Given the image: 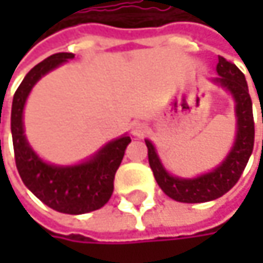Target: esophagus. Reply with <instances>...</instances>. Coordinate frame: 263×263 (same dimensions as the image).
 Here are the masks:
<instances>
[{
	"instance_id": "obj_1",
	"label": "esophagus",
	"mask_w": 263,
	"mask_h": 263,
	"mask_svg": "<svg viewBox=\"0 0 263 263\" xmlns=\"http://www.w3.org/2000/svg\"><path fill=\"white\" fill-rule=\"evenodd\" d=\"M146 132H147V126H146L144 123H141V122H135V123L132 125V134H134V135H137V137H143Z\"/></svg>"
}]
</instances>
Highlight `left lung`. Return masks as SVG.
<instances>
[{
    "label": "left lung",
    "instance_id": "left-lung-1",
    "mask_svg": "<svg viewBox=\"0 0 263 263\" xmlns=\"http://www.w3.org/2000/svg\"><path fill=\"white\" fill-rule=\"evenodd\" d=\"M216 73L213 82L226 88L235 100L236 116V138L229 155L212 172L198 175L196 178H181L169 174L157 154L151 140H144L147 146L149 166L154 172L161 190L178 202H207L226 195L240 178L254 146V120L253 103L248 94V85L243 73L235 64L222 56L218 58Z\"/></svg>",
    "mask_w": 263,
    "mask_h": 263
}]
</instances>
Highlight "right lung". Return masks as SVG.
Instances as JSON below:
<instances>
[{
	"instance_id": "right-lung-1",
	"label": "right lung",
	"mask_w": 263,
	"mask_h": 263,
	"mask_svg": "<svg viewBox=\"0 0 263 263\" xmlns=\"http://www.w3.org/2000/svg\"><path fill=\"white\" fill-rule=\"evenodd\" d=\"M73 58V53H56L27 73L13 96L10 126L16 169L27 189L56 212L82 215L94 212L109 201L116 172L123 160L126 146L131 143V137L125 134L106 143L91 158L79 164L58 166L45 163L31 149L23 122L27 97L34 83Z\"/></svg>"
}]
</instances>
